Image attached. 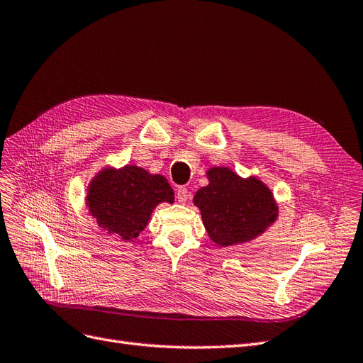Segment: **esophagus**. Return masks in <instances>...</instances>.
Masks as SVG:
<instances>
[{
	"label": "esophagus",
	"instance_id": "1",
	"mask_svg": "<svg viewBox=\"0 0 363 363\" xmlns=\"http://www.w3.org/2000/svg\"><path fill=\"white\" fill-rule=\"evenodd\" d=\"M176 199H178L181 203L187 202V199H189V190H187V187H184V185L178 187V190H176Z\"/></svg>",
	"mask_w": 363,
	"mask_h": 363
}]
</instances>
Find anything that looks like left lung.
<instances>
[{"instance_id":"8db88e82","label":"left lung","mask_w":363,"mask_h":363,"mask_svg":"<svg viewBox=\"0 0 363 363\" xmlns=\"http://www.w3.org/2000/svg\"><path fill=\"white\" fill-rule=\"evenodd\" d=\"M206 176L210 184L194 194V203L214 243L250 242L277 219L272 193L257 178L242 179L226 167H214Z\"/></svg>"}]
</instances>
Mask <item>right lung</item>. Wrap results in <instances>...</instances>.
<instances>
[{"label":"right lung","instance_id":"1","mask_svg":"<svg viewBox=\"0 0 363 363\" xmlns=\"http://www.w3.org/2000/svg\"><path fill=\"white\" fill-rule=\"evenodd\" d=\"M88 206L100 228L132 242L149 223L160 202H173V190L161 174H150L137 165L103 170L92 179Z\"/></svg>","mask_w":363,"mask_h":363}]
</instances>
